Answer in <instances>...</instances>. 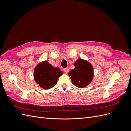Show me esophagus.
I'll list each match as a JSON object with an SVG mask.
<instances>
[{
	"instance_id": "obj_1",
	"label": "esophagus",
	"mask_w": 131,
	"mask_h": 131,
	"mask_svg": "<svg viewBox=\"0 0 131 131\" xmlns=\"http://www.w3.org/2000/svg\"><path fill=\"white\" fill-rule=\"evenodd\" d=\"M64 72H65L66 74L68 73V72H69V69H68V68H64Z\"/></svg>"
}]
</instances>
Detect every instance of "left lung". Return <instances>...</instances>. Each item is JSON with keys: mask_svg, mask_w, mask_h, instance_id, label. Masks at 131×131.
<instances>
[{"mask_svg": "<svg viewBox=\"0 0 131 131\" xmlns=\"http://www.w3.org/2000/svg\"><path fill=\"white\" fill-rule=\"evenodd\" d=\"M75 68L68 73L72 82L79 88H84L92 81L93 77L92 66L87 61L78 59L74 63Z\"/></svg>", "mask_w": 131, "mask_h": 131, "instance_id": "1", "label": "left lung"}]
</instances>
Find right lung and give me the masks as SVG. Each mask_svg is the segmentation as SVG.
<instances>
[{"label":"right lung","instance_id":"1","mask_svg":"<svg viewBox=\"0 0 131 131\" xmlns=\"http://www.w3.org/2000/svg\"><path fill=\"white\" fill-rule=\"evenodd\" d=\"M62 74L63 72L58 68H53L47 61L39 63L34 71L35 82L45 90L50 89L56 85L59 77Z\"/></svg>","mask_w":131,"mask_h":131}]
</instances>
